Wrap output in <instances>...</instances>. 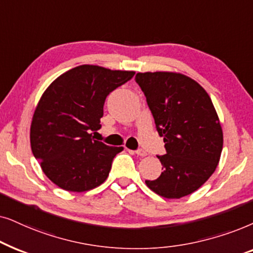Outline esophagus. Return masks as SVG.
Wrapping results in <instances>:
<instances>
[{"label": "esophagus", "mask_w": 253, "mask_h": 253, "mask_svg": "<svg viewBox=\"0 0 253 253\" xmlns=\"http://www.w3.org/2000/svg\"><path fill=\"white\" fill-rule=\"evenodd\" d=\"M135 154L137 155V156H141V157L147 156V153H146V151H144L143 149H139V150H136V151H135Z\"/></svg>", "instance_id": "34e87169"}]
</instances>
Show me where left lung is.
Instances as JSON below:
<instances>
[{"instance_id":"obj_1","label":"left lung","mask_w":253,"mask_h":253,"mask_svg":"<svg viewBox=\"0 0 253 253\" xmlns=\"http://www.w3.org/2000/svg\"><path fill=\"white\" fill-rule=\"evenodd\" d=\"M167 154L158 156L163 172L147 186L167 199H180L206 183L216 169L223 132L216 110L197 81L174 72L137 73Z\"/></svg>"}]
</instances>
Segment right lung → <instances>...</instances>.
<instances>
[{"mask_svg":"<svg viewBox=\"0 0 253 253\" xmlns=\"http://www.w3.org/2000/svg\"><path fill=\"white\" fill-rule=\"evenodd\" d=\"M135 72L82 65L63 73L40 97L30 127L32 153L42 172L56 186L85 192L109 177L114 156L123 147L93 140L107 95Z\"/></svg>","mask_w":253,"mask_h":253,"instance_id":"right-lung-1","label":"right lung"}]
</instances>
